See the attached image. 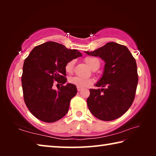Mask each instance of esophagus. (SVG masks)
<instances>
[{"label": "esophagus", "mask_w": 156, "mask_h": 156, "mask_svg": "<svg viewBox=\"0 0 156 156\" xmlns=\"http://www.w3.org/2000/svg\"><path fill=\"white\" fill-rule=\"evenodd\" d=\"M77 89H78V91H80L82 90V88H80V87H77Z\"/></svg>", "instance_id": "34e87169"}]
</instances>
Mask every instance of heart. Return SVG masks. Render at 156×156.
<instances>
[{
    "label": "heart",
    "instance_id": "b5f03b06",
    "mask_svg": "<svg viewBox=\"0 0 156 156\" xmlns=\"http://www.w3.org/2000/svg\"><path fill=\"white\" fill-rule=\"evenodd\" d=\"M84 61H85L87 64L91 69L97 64H100L99 60L96 58L93 57H87L84 58ZM73 65H74V61H73V60H69V61H68L66 63V65L65 66V70L66 73L70 74V73H72L73 72ZM69 83L74 84V85H76V87H78L84 88L87 87L89 86L91 84L93 83V80L91 78L74 76V77H72L69 79Z\"/></svg>",
    "mask_w": 156,
    "mask_h": 156
}]
</instances>
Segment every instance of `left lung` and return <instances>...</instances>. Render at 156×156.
I'll use <instances>...</instances> for the list:
<instances>
[{
	"mask_svg": "<svg viewBox=\"0 0 156 156\" xmlns=\"http://www.w3.org/2000/svg\"><path fill=\"white\" fill-rule=\"evenodd\" d=\"M85 53L105 62L103 74L95 84L102 88L89 89V109L101 120L117 119L127 112L135 98L138 82L136 60L127 47L114 42Z\"/></svg>",
	"mask_w": 156,
	"mask_h": 156,
	"instance_id": "8db88e82",
	"label": "left lung"
}]
</instances>
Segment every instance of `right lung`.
Masks as SVG:
<instances>
[{
	"label": "right lung",
	"instance_id": "right-lung-1",
	"mask_svg": "<svg viewBox=\"0 0 156 156\" xmlns=\"http://www.w3.org/2000/svg\"><path fill=\"white\" fill-rule=\"evenodd\" d=\"M80 56L78 50L49 41L34 47L25 60L21 78L23 96L28 109L38 119L54 122L67 114L77 89L71 83L63 85L67 82L65 66ZM54 83L62 85L58 91L52 87Z\"/></svg>",
	"mask_w": 156,
	"mask_h": 156
}]
</instances>
